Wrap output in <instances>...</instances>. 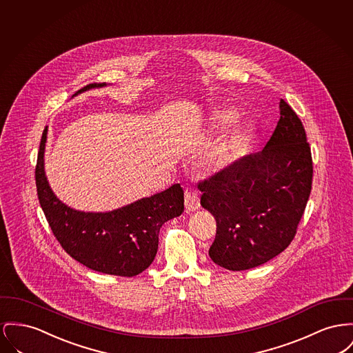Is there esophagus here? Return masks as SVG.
Listing matches in <instances>:
<instances>
[{
    "label": "esophagus",
    "instance_id": "obj_1",
    "mask_svg": "<svg viewBox=\"0 0 353 353\" xmlns=\"http://www.w3.org/2000/svg\"><path fill=\"white\" fill-rule=\"evenodd\" d=\"M185 208H187V212H194L200 208V196L196 190L185 192Z\"/></svg>",
    "mask_w": 353,
    "mask_h": 353
}]
</instances>
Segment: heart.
<instances>
[{"label":"heart","mask_w":353,"mask_h":353,"mask_svg":"<svg viewBox=\"0 0 353 353\" xmlns=\"http://www.w3.org/2000/svg\"><path fill=\"white\" fill-rule=\"evenodd\" d=\"M234 119H236V113L233 110H229V109H216L213 112L214 123L219 126H223V128L232 124L234 121ZM245 136H247V132L243 128L234 129L230 133V136H228L224 141H221L219 145L214 148V150L210 154L212 161L217 163V164L225 163L229 157L232 156V153L244 143Z\"/></svg>","instance_id":"obj_1"}]
</instances>
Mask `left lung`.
Instances as JSON below:
<instances>
[{
	"label": "left lung",
	"instance_id": "8db88e82",
	"mask_svg": "<svg viewBox=\"0 0 353 353\" xmlns=\"http://www.w3.org/2000/svg\"><path fill=\"white\" fill-rule=\"evenodd\" d=\"M311 146L294 110L280 100V119L261 152L244 156L199 183L201 205L216 219L209 256L229 270L259 267L296 234L312 189Z\"/></svg>",
	"mask_w": 353,
	"mask_h": 353
}]
</instances>
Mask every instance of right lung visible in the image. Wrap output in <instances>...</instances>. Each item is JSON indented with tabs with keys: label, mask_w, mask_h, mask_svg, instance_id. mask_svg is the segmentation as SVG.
Segmentation results:
<instances>
[{
	"label": "right lung",
	"mask_w": 353,
	"mask_h": 353,
	"mask_svg": "<svg viewBox=\"0 0 353 353\" xmlns=\"http://www.w3.org/2000/svg\"><path fill=\"white\" fill-rule=\"evenodd\" d=\"M106 83H89L77 96ZM48 126L43 129L36 165L39 201L53 234L63 250L89 270L132 277L145 270L156 257L163 224L184 212V190L173 184L150 197L110 212H81L57 199L45 176L43 153Z\"/></svg>",
	"instance_id": "add662e5"
}]
</instances>
